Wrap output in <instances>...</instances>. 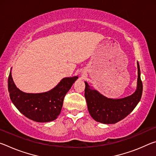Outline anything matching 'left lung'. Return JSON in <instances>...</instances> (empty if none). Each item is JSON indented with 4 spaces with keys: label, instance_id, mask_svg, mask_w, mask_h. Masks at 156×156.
<instances>
[{
    "label": "left lung",
    "instance_id": "1",
    "mask_svg": "<svg viewBox=\"0 0 156 156\" xmlns=\"http://www.w3.org/2000/svg\"><path fill=\"white\" fill-rule=\"evenodd\" d=\"M137 65L138 83L136 90L131 96L123 98H108L84 82V97L89 112L95 120L103 124H115L124 119L135 109L142 94V83L138 62H137Z\"/></svg>",
    "mask_w": 156,
    "mask_h": 156
}]
</instances>
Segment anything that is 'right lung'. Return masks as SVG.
Returning a JSON list of instances; mask_svg holds the SVG:
<instances>
[{"mask_svg":"<svg viewBox=\"0 0 156 156\" xmlns=\"http://www.w3.org/2000/svg\"><path fill=\"white\" fill-rule=\"evenodd\" d=\"M77 79L78 76L64 78L57 86L49 91L28 94L16 87L10 72L8 91L13 104L29 119L38 122H51L59 115L65 95Z\"/></svg>","mask_w":156,"mask_h":156,"instance_id":"obj_1","label":"right lung"}]
</instances>
